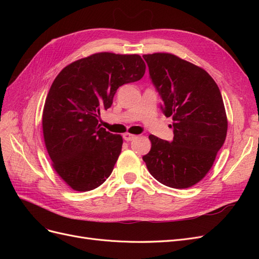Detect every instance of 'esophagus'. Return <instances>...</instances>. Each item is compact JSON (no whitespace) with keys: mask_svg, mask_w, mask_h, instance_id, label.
Returning a JSON list of instances; mask_svg holds the SVG:
<instances>
[{"mask_svg":"<svg viewBox=\"0 0 259 259\" xmlns=\"http://www.w3.org/2000/svg\"><path fill=\"white\" fill-rule=\"evenodd\" d=\"M123 138L124 140H126V142H131V140H134L136 138V135L131 134V133H124Z\"/></svg>","mask_w":259,"mask_h":259,"instance_id":"esophagus-1","label":"esophagus"}]
</instances>
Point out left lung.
<instances>
[{
    "mask_svg": "<svg viewBox=\"0 0 259 259\" xmlns=\"http://www.w3.org/2000/svg\"><path fill=\"white\" fill-rule=\"evenodd\" d=\"M162 110L173 117V142L149 136L143 156L148 170L170 188L198 184L214 164L225 143L228 121L221 91L204 69L169 53L144 55Z\"/></svg>",
    "mask_w": 259,
    "mask_h": 259,
    "instance_id": "left-lung-1",
    "label": "left lung"
}]
</instances>
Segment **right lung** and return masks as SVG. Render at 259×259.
<instances>
[{"label": "right lung", "mask_w": 259, "mask_h": 259, "mask_svg": "<svg viewBox=\"0 0 259 259\" xmlns=\"http://www.w3.org/2000/svg\"><path fill=\"white\" fill-rule=\"evenodd\" d=\"M145 71L137 54L104 52L71 62L54 80L43 108L44 143L53 168L71 189L93 190L112 173L123 138L101 127L98 117L120 86Z\"/></svg>", "instance_id": "1"}]
</instances>
